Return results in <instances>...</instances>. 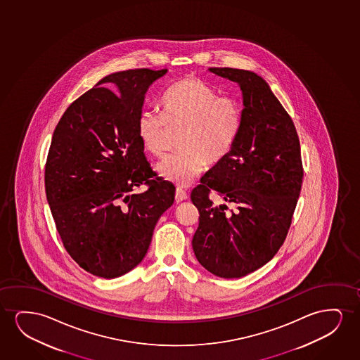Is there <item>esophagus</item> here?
Wrapping results in <instances>:
<instances>
[{"label":"esophagus","mask_w":360,"mask_h":360,"mask_svg":"<svg viewBox=\"0 0 360 360\" xmlns=\"http://www.w3.org/2000/svg\"><path fill=\"white\" fill-rule=\"evenodd\" d=\"M187 198V193L184 192L183 189H181V188H177V189H176V197H174V199H176V202H183V200H186Z\"/></svg>","instance_id":"1"}]
</instances>
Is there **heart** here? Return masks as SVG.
<instances>
[{"label": "heart", "mask_w": 360, "mask_h": 360, "mask_svg": "<svg viewBox=\"0 0 360 360\" xmlns=\"http://www.w3.org/2000/svg\"><path fill=\"white\" fill-rule=\"evenodd\" d=\"M162 114L143 112L138 119L139 138L148 153L162 158L172 130L184 129L182 153L158 163L161 177L184 186L209 165L222 162L235 148L242 124L236 98L219 94L197 75L174 81L163 97Z\"/></svg>", "instance_id": "heart-1"}]
</instances>
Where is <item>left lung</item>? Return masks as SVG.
<instances>
[{"label": "left lung", "instance_id": "8db88e82", "mask_svg": "<svg viewBox=\"0 0 360 360\" xmlns=\"http://www.w3.org/2000/svg\"><path fill=\"white\" fill-rule=\"evenodd\" d=\"M209 71L240 84L243 109L231 153L191 193L199 210L193 251L212 274L241 278L271 261L285 241L304 177L300 141L261 76L231 68ZM212 192L226 204L214 206Z\"/></svg>", "mask_w": 360, "mask_h": 360}]
</instances>
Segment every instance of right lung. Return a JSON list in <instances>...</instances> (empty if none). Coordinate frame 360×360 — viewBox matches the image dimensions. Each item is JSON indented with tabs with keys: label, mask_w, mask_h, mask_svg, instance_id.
<instances>
[{
	"label": "right lung",
	"mask_w": 360,
	"mask_h": 360,
	"mask_svg": "<svg viewBox=\"0 0 360 360\" xmlns=\"http://www.w3.org/2000/svg\"><path fill=\"white\" fill-rule=\"evenodd\" d=\"M167 70L105 76L70 104L45 163V193L65 250L101 278L123 276L143 261L174 186L143 155L138 119L148 87ZM146 193L133 191L142 184Z\"/></svg>",
	"instance_id": "obj_1"
}]
</instances>
